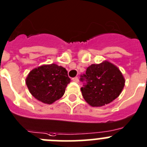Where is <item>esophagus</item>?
Masks as SVG:
<instances>
[{
    "instance_id": "esophagus-1",
    "label": "esophagus",
    "mask_w": 147,
    "mask_h": 147,
    "mask_svg": "<svg viewBox=\"0 0 147 147\" xmlns=\"http://www.w3.org/2000/svg\"><path fill=\"white\" fill-rule=\"evenodd\" d=\"M73 81L74 82H75L78 83L79 82V77H74V78H73Z\"/></svg>"
}]
</instances>
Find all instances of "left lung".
Listing matches in <instances>:
<instances>
[{"mask_svg":"<svg viewBox=\"0 0 147 147\" xmlns=\"http://www.w3.org/2000/svg\"><path fill=\"white\" fill-rule=\"evenodd\" d=\"M80 80L85 82L81 88L83 98L93 107L112 102L120 95L125 82L119 68L108 61L90 65Z\"/></svg>","mask_w":147,"mask_h":147,"instance_id":"obj_1","label":"left lung"}]
</instances>
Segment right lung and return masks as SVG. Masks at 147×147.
Returning a JSON list of instances; mask_svg holds the SVG:
<instances>
[{
  "mask_svg": "<svg viewBox=\"0 0 147 147\" xmlns=\"http://www.w3.org/2000/svg\"><path fill=\"white\" fill-rule=\"evenodd\" d=\"M70 82L66 69L54 63L33 69L25 81L31 95L47 104L62 98Z\"/></svg>",
  "mask_w": 147,
  "mask_h": 147,
  "instance_id": "right-lung-1",
  "label": "right lung"
}]
</instances>
